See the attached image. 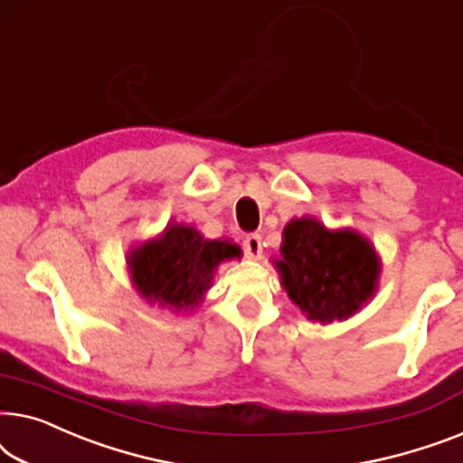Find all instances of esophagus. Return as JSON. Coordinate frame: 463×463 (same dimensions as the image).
Here are the masks:
<instances>
[{"mask_svg": "<svg viewBox=\"0 0 463 463\" xmlns=\"http://www.w3.org/2000/svg\"><path fill=\"white\" fill-rule=\"evenodd\" d=\"M243 251L247 258H253V260L262 256V237H260L258 232L247 234V237L243 239Z\"/></svg>", "mask_w": 463, "mask_h": 463, "instance_id": "obj_1", "label": "esophagus"}]
</instances>
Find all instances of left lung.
I'll use <instances>...</instances> for the list:
<instances>
[{
    "mask_svg": "<svg viewBox=\"0 0 463 463\" xmlns=\"http://www.w3.org/2000/svg\"><path fill=\"white\" fill-rule=\"evenodd\" d=\"M288 296L306 318L344 321L375 294L380 260L354 231H327L315 218L285 226L281 260L275 262Z\"/></svg>",
    "mask_w": 463,
    "mask_h": 463,
    "instance_id": "1",
    "label": "left lung"
}]
</instances>
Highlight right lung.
I'll return each mask as SVG.
<instances>
[{
    "label": "right lung",
    "instance_id": "obj_1",
    "mask_svg": "<svg viewBox=\"0 0 463 463\" xmlns=\"http://www.w3.org/2000/svg\"><path fill=\"white\" fill-rule=\"evenodd\" d=\"M231 258H241L239 245L231 241H210L193 226L169 224L159 239L134 247L128 266L148 304L193 312L212 288L213 270Z\"/></svg>",
    "mask_w": 463,
    "mask_h": 463
}]
</instances>
